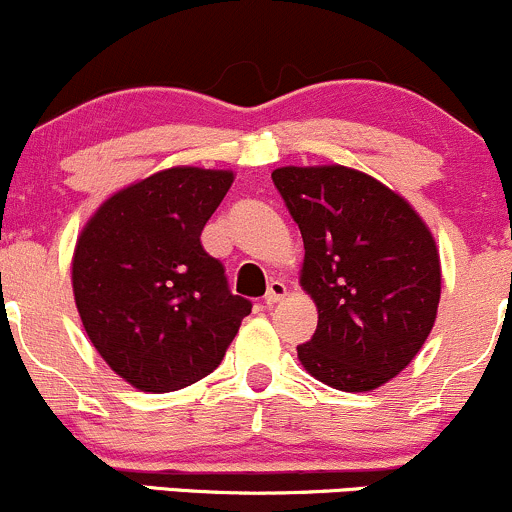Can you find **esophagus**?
Masks as SVG:
<instances>
[{
  "instance_id": "1",
  "label": "esophagus",
  "mask_w": 512,
  "mask_h": 512,
  "mask_svg": "<svg viewBox=\"0 0 512 512\" xmlns=\"http://www.w3.org/2000/svg\"><path fill=\"white\" fill-rule=\"evenodd\" d=\"M285 293H288L285 283H280V280H273V283L268 285V293H266V298H263V302H266V307H273L276 302L285 298Z\"/></svg>"
}]
</instances>
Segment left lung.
Masks as SVG:
<instances>
[{
	"instance_id": "left-lung-1",
	"label": "left lung",
	"mask_w": 512,
	"mask_h": 512,
	"mask_svg": "<svg viewBox=\"0 0 512 512\" xmlns=\"http://www.w3.org/2000/svg\"><path fill=\"white\" fill-rule=\"evenodd\" d=\"M305 244L300 285L317 329L298 346L307 373L364 393L398 376L437 317L442 271L434 239L408 202L344 166L271 173Z\"/></svg>"
}]
</instances>
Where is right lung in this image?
I'll list each match as a JSON object with an SVG mask.
<instances>
[{
  "label": "right lung",
  "instance_id": "obj_1",
  "mask_svg": "<svg viewBox=\"0 0 512 512\" xmlns=\"http://www.w3.org/2000/svg\"><path fill=\"white\" fill-rule=\"evenodd\" d=\"M232 180L229 170H161L109 197L82 229L73 256L82 327L134 388L170 393L205 378L251 312L200 241Z\"/></svg>",
  "mask_w": 512,
  "mask_h": 512
}]
</instances>
